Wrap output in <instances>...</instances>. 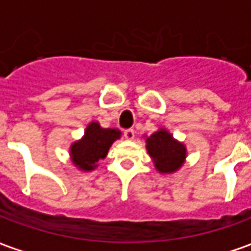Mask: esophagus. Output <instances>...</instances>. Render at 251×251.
Instances as JSON below:
<instances>
[{"mask_svg": "<svg viewBox=\"0 0 251 251\" xmlns=\"http://www.w3.org/2000/svg\"><path fill=\"white\" fill-rule=\"evenodd\" d=\"M124 136H125L126 140H134L136 131H134V129H126V130L124 131Z\"/></svg>", "mask_w": 251, "mask_h": 251, "instance_id": "esophagus-1", "label": "esophagus"}]
</instances>
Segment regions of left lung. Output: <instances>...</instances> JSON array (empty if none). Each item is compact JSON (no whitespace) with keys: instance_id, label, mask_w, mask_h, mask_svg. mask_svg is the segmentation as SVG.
<instances>
[{"instance_id":"8db88e82","label":"left lung","mask_w":251,"mask_h":251,"mask_svg":"<svg viewBox=\"0 0 251 251\" xmlns=\"http://www.w3.org/2000/svg\"><path fill=\"white\" fill-rule=\"evenodd\" d=\"M147 149L154 160L156 168L163 174H171L179 169L185 158L184 145L175 141L174 137L164 129L148 138Z\"/></svg>"}]
</instances>
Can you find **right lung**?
Instances as JSON below:
<instances>
[{"mask_svg": "<svg viewBox=\"0 0 251 251\" xmlns=\"http://www.w3.org/2000/svg\"><path fill=\"white\" fill-rule=\"evenodd\" d=\"M120 136L121 133L115 129H103L98 122L90 124L84 137L71 147L72 161L83 171H91L100 158H104L110 145Z\"/></svg>", "mask_w": 251, "mask_h": 251, "instance_id": "1", "label": "right lung"}]
</instances>
